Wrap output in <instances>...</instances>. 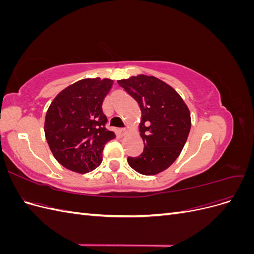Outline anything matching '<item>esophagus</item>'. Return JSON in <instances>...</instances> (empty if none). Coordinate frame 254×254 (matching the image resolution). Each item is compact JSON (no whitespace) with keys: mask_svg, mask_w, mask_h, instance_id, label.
Masks as SVG:
<instances>
[{"mask_svg":"<svg viewBox=\"0 0 254 254\" xmlns=\"http://www.w3.org/2000/svg\"><path fill=\"white\" fill-rule=\"evenodd\" d=\"M118 134H119L120 136L126 135V134H127V129H126V128H120V129H118Z\"/></svg>","mask_w":254,"mask_h":254,"instance_id":"esophagus-1","label":"esophagus"}]
</instances>
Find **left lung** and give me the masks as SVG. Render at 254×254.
Masks as SVG:
<instances>
[{"instance_id": "left-lung-1", "label": "left lung", "mask_w": 254, "mask_h": 254, "mask_svg": "<svg viewBox=\"0 0 254 254\" xmlns=\"http://www.w3.org/2000/svg\"><path fill=\"white\" fill-rule=\"evenodd\" d=\"M118 83L135 99L142 113L139 129L144 150L139 157H128V164L146 176L165 171L188 140L191 125L189 107L174 88L155 76L140 74Z\"/></svg>"}]
</instances>
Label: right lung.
Segmentation results:
<instances>
[{
    "mask_svg": "<svg viewBox=\"0 0 254 254\" xmlns=\"http://www.w3.org/2000/svg\"><path fill=\"white\" fill-rule=\"evenodd\" d=\"M113 80L84 78L64 89L53 99L44 121L50 149L67 170L86 174L103 161L105 144L115 133L107 130L102 105Z\"/></svg>",
    "mask_w": 254,
    "mask_h": 254,
    "instance_id": "1",
    "label": "right lung"
}]
</instances>
